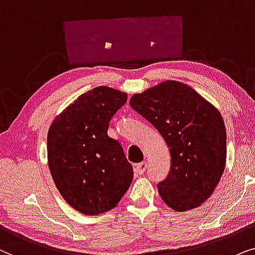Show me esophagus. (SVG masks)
I'll return each mask as SVG.
<instances>
[{
  "instance_id": "1",
  "label": "esophagus",
  "mask_w": 255,
  "mask_h": 255,
  "mask_svg": "<svg viewBox=\"0 0 255 255\" xmlns=\"http://www.w3.org/2000/svg\"><path fill=\"white\" fill-rule=\"evenodd\" d=\"M145 169H147V162L138 163V164H136V167H135V170H136L138 175H143Z\"/></svg>"
}]
</instances>
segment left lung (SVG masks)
Segmentation results:
<instances>
[{
  "mask_svg": "<svg viewBox=\"0 0 255 255\" xmlns=\"http://www.w3.org/2000/svg\"><path fill=\"white\" fill-rule=\"evenodd\" d=\"M129 105L158 130L170 150V172L157 184L163 202L178 212L198 208L225 169L226 129L219 111L175 80L134 94Z\"/></svg>",
  "mask_w": 255,
  "mask_h": 255,
  "instance_id": "left-lung-1",
  "label": "left lung"
}]
</instances>
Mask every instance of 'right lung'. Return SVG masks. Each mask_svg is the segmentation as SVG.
Instances as JSON below:
<instances>
[{
  "label": "right lung",
  "mask_w": 255,
  "mask_h": 255,
  "mask_svg": "<svg viewBox=\"0 0 255 255\" xmlns=\"http://www.w3.org/2000/svg\"><path fill=\"white\" fill-rule=\"evenodd\" d=\"M127 93L98 86L81 94L51 124L47 163L69 205L86 216L110 211L133 181V167L117 140L107 135L111 119Z\"/></svg>",
  "instance_id": "1"
}]
</instances>
